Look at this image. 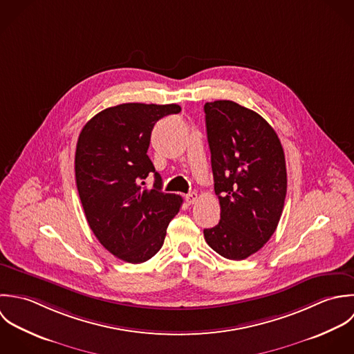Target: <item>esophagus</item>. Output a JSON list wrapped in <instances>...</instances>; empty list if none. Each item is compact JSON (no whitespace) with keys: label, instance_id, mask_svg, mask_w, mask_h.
Masks as SVG:
<instances>
[{"label":"esophagus","instance_id":"34e87169","mask_svg":"<svg viewBox=\"0 0 354 354\" xmlns=\"http://www.w3.org/2000/svg\"><path fill=\"white\" fill-rule=\"evenodd\" d=\"M197 198H198V196H197V193H194V192L185 196V200H186V203H187L189 205H193V204L197 201Z\"/></svg>","mask_w":354,"mask_h":354}]
</instances>
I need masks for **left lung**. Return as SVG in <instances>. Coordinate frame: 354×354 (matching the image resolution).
I'll list each match as a JSON object with an SVG mask.
<instances>
[{
    "instance_id": "left-lung-1",
    "label": "left lung",
    "mask_w": 354,
    "mask_h": 354,
    "mask_svg": "<svg viewBox=\"0 0 354 354\" xmlns=\"http://www.w3.org/2000/svg\"><path fill=\"white\" fill-rule=\"evenodd\" d=\"M220 221L207 243L228 260L259 252L275 232L287 192L282 143L259 113L228 100L204 106Z\"/></svg>"
}]
</instances>
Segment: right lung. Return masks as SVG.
<instances>
[{"mask_svg":"<svg viewBox=\"0 0 354 354\" xmlns=\"http://www.w3.org/2000/svg\"><path fill=\"white\" fill-rule=\"evenodd\" d=\"M176 104H120L91 118L75 153V176L87 223L100 243L118 259L140 264L162 246L182 197L161 192V176L147 153L157 120L179 113ZM155 174L153 189L142 179Z\"/></svg>","mask_w":354,"mask_h":354,"instance_id":"1","label":"right lung"}]
</instances>
